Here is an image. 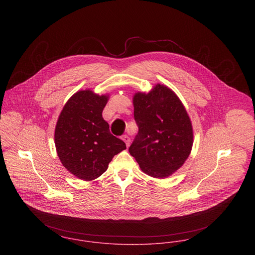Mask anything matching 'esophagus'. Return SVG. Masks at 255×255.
I'll list each match as a JSON object with an SVG mask.
<instances>
[{
	"label": "esophagus",
	"mask_w": 255,
	"mask_h": 255,
	"mask_svg": "<svg viewBox=\"0 0 255 255\" xmlns=\"http://www.w3.org/2000/svg\"><path fill=\"white\" fill-rule=\"evenodd\" d=\"M122 139H123V141L126 143L127 147H128V146H129V143H130V139H129V137L128 135H123L122 136Z\"/></svg>",
	"instance_id": "esophagus-1"
}]
</instances>
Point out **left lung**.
Returning <instances> with one entry per match:
<instances>
[{
  "label": "left lung",
  "instance_id": "left-lung-1",
  "mask_svg": "<svg viewBox=\"0 0 255 255\" xmlns=\"http://www.w3.org/2000/svg\"><path fill=\"white\" fill-rule=\"evenodd\" d=\"M138 126L128 151L147 175L163 179L187 160L193 144V131L187 110L168 87L156 84L148 93L133 96Z\"/></svg>",
  "mask_w": 255,
  "mask_h": 255
}]
</instances>
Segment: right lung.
Returning a JSON list of instances; mask_svg holds the SVG:
<instances>
[{"label":"right lung","instance_id":"right-lung-1","mask_svg":"<svg viewBox=\"0 0 255 255\" xmlns=\"http://www.w3.org/2000/svg\"><path fill=\"white\" fill-rule=\"evenodd\" d=\"M107 102V95L79 91L65 104L56 125L55 146L62 164L84 181L99 178L114 155L127 149L102 118Z\"/></svg>","mask_w":255,"mask_h":255}]
</instances>
